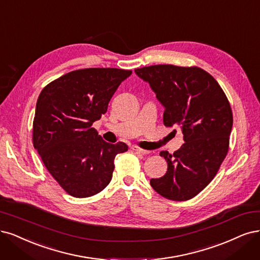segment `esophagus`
<instances>
[{
    "label": "esophagus",
    "instance_id": "obj_1",
    "mask_svg": "<svg viewBox=\"0 0 260 260\" xmlns=\"http://www.w3.org/2000/svg\"><path fill=\"white\" fill-rule=\"evenodd\" d=\"M131 149L133 151H136V153H139V154H142V155H148L150 151L149 150H146V149H143V148H140L138 146H132Z\"/></svg>",
    "mask_w": 260,
    "mask_h": 260
}]
</instances>
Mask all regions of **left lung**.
Masks as SVG:
<instances>
[{"label":"left lung","mask_w":260,"mask_h":260,"mask_svg":"<svg viewBox=\"0 0 260 260\" xmlns=\"http://www.w3.org/2000/svg\"><path fill=\"white\" fill-rule=\"evenodd\" d=\"M165 106L166 127H180L185 143L174 151H160L167 173L150 185L165 198L186 201L196 197L217 174L229 150L232 111L219 84L198 67L157 64L136 69Z\"/></svg>","instance_id":"obj_1"}]
</instances>
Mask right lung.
Returning a JSON list of instances; mask_svg holds the SVG:
<instances>
[{
  "label": "right lung",
  "instance_id": "1",
  "mask_svg": "<svg viewBox=\"0 0 260 260\" xmlns=\"http://www.w3.org/2000/svg\"><path fill=\"white\" fill-rule=\"evenodd\" d=\"M131 70L80 69L43 88L33 119V145L63 189L87 198L110 184L116 155L128 146L106 143L92 123L106 113L111 98Z\"/></svg>",
  "mask_w": 260,
  "mask_h": 260
}]
</instances>
